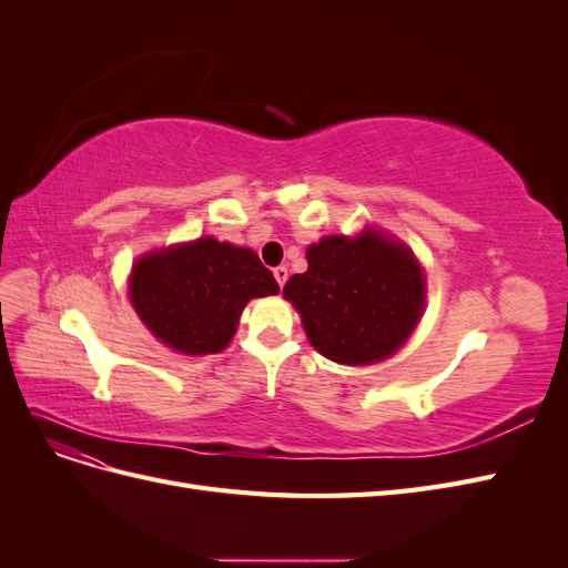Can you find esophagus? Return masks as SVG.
<instances>
[{
	"label": "esophagus",
	"mask_w": 568,
	"mask_h": 568,
	"mask_svg": "<svg viewBox=\"0 0 568 568\" xmlns=\"http://www.w3.org/2000/svg\"><path fill=\"white\" fill-rule=\"evenodd\" d=\"M272 274H274V280H277V284L284 286L286 280H288V267H286V265H280V267L272 270Z\"/></svg>",
	"instance_id": "esophagus-1"
}]
</instances>
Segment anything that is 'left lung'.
Returning <instances> with one entry per match:
<instances>
[{"label": "left lung", "instance_id": "obj_1", "mask_svg": "<svg viewBox=\"0 0 568 568\" xmlns=\"http://www.w3.org/2000/svg\"><path fill=\"white\" fill-rule=\"evenodd\" d=\"M305 255L307 272L286 282L284 296L324 357L369 365L403 346L424 307L415 255L376 232L326 236Z\"/></svg>", "mask_w": 568, "mask_h": 568}]
</instances>
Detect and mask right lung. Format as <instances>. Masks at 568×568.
Returning a JSON list of instances; mask_svg holds the SVG:
<instances>
[{
	"label": "right lung",
	"mask_w": 568,
	"mask_h": 568,
	"mask_svg": "<svg viewBox=\"0 0 568 568\" xmlns=\"http://www.w3.org/2000/svg\"><path fill=\"white\" fill-rule=\"evenodd\" d=\"M280 291L253 251L205 236L136 261L130 296L136 315L163 343L186 355L220 353L255 296Z\"/></svg>",
	"instance_id": "obj_1"
}]
</instances>
